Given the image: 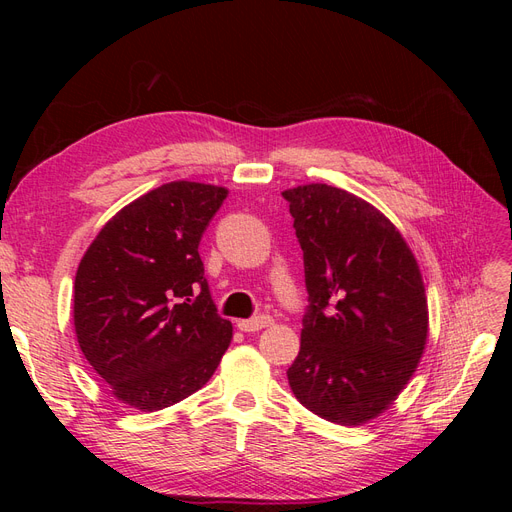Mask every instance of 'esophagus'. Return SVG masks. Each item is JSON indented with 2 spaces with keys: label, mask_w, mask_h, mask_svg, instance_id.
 I'll return each instance as SVG.
<instances>
[{
  "label": "esophagus",
  "mask_w": 512,
  "mask_h": 512,
  "mask_svg": "<svg viewBox=\"0 0 512 512\" xmlns=\"http://www.w3.org/2000/svg\"><path fill=\"white\" fill-rule=\"evenodd\" d=\"M271 322H273L271 316L262 314V316H254V318H247V320H239L237 327H239L241 331H245V333H254V331H260V329L269 327Z\"/></svg>",
  "instance_id": "obj_1"
}]
</instances>
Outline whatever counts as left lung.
<instances>
[{
    "label": "left lung",
    "instance_id": "1",
    "mask_svg": "<svg viewBox=\"0 0 512 512\" xmlns=\"http://www.w3.org/2000/svg\"><path fill=\"white\" fill-rule=\"evenodd\" d=\"M282 196L309 294L290 389L324 421L367 423L406 389L425 350L421 269L401 232L367 200L327 183Z\"/></svg>",
    "mask_w": 512,
    "mask_h": 512
}]
</instances>
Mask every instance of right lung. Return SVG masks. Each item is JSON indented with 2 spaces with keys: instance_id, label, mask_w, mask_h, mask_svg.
Segmentation results:
<instances>
[{
  "instance_id": "right-lung-1",
  "label": "right lung",
  "mask_w": 512,
  "mask_h": 512,
  "mask_svg": "<svg viewBox=\"0 0 512 512\" xmlns=\"http://www.w3.org/2000/svg\"><path fill=\"white\" fill-rule=\"evenodd\" d=\"M226 188L170 181L104 224L74 280V331L111 393L156 412L203 389L232 339L198 243Z\"/></svg>"
}]
</instances>
